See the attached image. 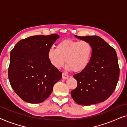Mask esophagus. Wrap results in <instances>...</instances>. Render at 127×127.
Returning <instances> with one entry per match:
<instances>
[{"label":"esophagus","instance_id":"34e87169","mask_svg":"<svg viewBox=\"0 0 127 127\" xmlns=\"http://www.w3.org/2000/svg\"><path fill=\"white\" fill-rule=\"evenodd\" d=\"M68 77H69V76L67 75L66 73H62V79H63L64 80L67 79V78H68Z\"/></svg>","mask_w":127,"mask_h":127}]
</instances>
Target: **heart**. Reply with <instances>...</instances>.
Listing matches in <instances>:
<instances>
[{"instance_id":"1","label":"heart","mask_w":127,"mask_h":127,"mask_svg":"<svg viewBox=\"0 0 127 127\" xmlns=\"http://www.w3.org/2000/svg\"><path fill=\"white\" fill-rule=\"evenodd\" d=\"M92 54L93 47L88 41L66 39L58 43L57 48H49L47 58L55 68H61L66 62V70L80 73L89 65Z\"/></svg>"}]
</instances>
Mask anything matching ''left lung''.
<instances>
[{"mask_svg":"<svg viewBox=\"0 0 127 127\" xmlns=\"http://www.w3.org/2000/svg\"><path fill=\"white\" fill-rule=\"evenodd\" d=\"M91 44L93 54L88 67L73 76L77 86L71 95L79 105L89 106L106 100L117 86L120 69L115 50L98 36H78Z\"/></svg>","mask_w":127,"mask_h":127,"instance_id":"8db88e82","label":"left lung"}]
</instances>
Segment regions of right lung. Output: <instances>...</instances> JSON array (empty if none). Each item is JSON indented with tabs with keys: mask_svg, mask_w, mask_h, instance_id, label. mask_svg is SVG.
I'll use <instances>...</instances> for the list:
<instances>
[{
	"mask_svg": "<svg viewBox=\"0 0 127 127\" xmlns=\"http://www.w3.org/2000/svg\"><path fill=\"white\" fill-rule=\"evenodd\" d=\"M60 36H33L21 40L10 52L8 76L15 93L24 101L39 103L51 94L62 72L50 63L47 52Z\"/></svg>",
	"mask_w": 127,
	"mask_h": 127,
	"instance_id": "right-lung-1",
	"label": "right lung"
}]
</instances>
